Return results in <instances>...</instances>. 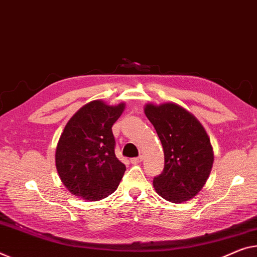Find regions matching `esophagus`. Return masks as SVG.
Returning a JSON list of instances; mask_svg holds the SVG:
<instances>
[{"label": "esophagus", "mask_w": 257, "mask_h": 257, "mask_svg": "<svg viewBox=\"0 0 257 257\" xmlns=\"http://www.w3.org/2000/svg\"><path fill=\"white\" fill-rule=\"evenodd\" d=\"M140 162H142V156L134 157V159L131 160V163H132V164H138V163H140Z\"/></svg>", "instance_id": "34e87169"}]
</instances>
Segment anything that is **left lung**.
Here are the masks:
<instances>
[{
  "mask_svg": "<svg viewBox=\"0 0 257 257\" xmlns=\"http://www.w3.org/2000/svg\"><path fill=\"white\" fill-rule=\"evenodd\" d=\"M144 110L164 152L163 172L154 178V188L172 203L193 199L203 188L214 164L210 138L192 112L173 102L147 103Z\"/></svg>",
  "mask_w": 257,
  "mask_h": 257,
  "instance_id": "obj_1",
  "label": "left lung"
}]
</instances>
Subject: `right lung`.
Instances as JSON below:
<instances>
[{
  "label": "right lung",
  "mask_w": 257,
  "mask_h": 257,
  "mask_svg": "<svg viewBox=\"0 0 257 257\" xmlns=\"http://www.w3.org/2000/svg\"><path fill=\"white\" fill-rule=\"evenodd\" d=\"M124 109V102L110 105L94 100L81 106L66 123L55 162L58 176L71 194L100 201L117 189L126 168L116 157L111 127Z\"/></svg>",
  "instance_id": "add662e5"
}]
</instances>
